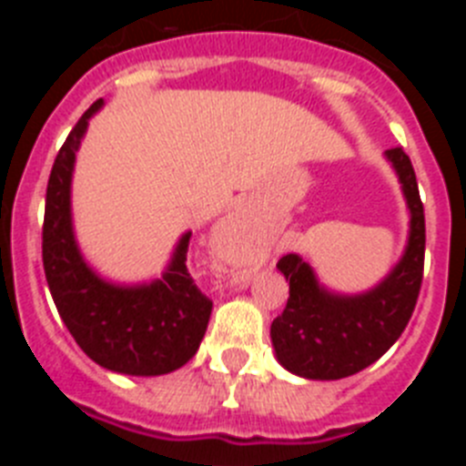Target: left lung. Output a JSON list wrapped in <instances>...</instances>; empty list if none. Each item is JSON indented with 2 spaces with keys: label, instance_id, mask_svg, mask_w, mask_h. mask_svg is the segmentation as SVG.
I'll use <instances>...</instances> for the list:
<instances>
[{
  "label": "left lung",
  "instance_id": "obj_1",
  "mask_svg": "<svg viewBox=\"0 0 466 466\" xmlns=\"http://www.w3.org/2000/svg\"><path fill=\"white\" fill-rule=\"evenodd\" d=\"M410 209L406 254L390 278L369 294L333 296L317 284L296 254L278 261L289 279V299L273 319L270 339L284 369L312 380H339L360 373L392 348L418 303L425 270V208L413 163L403 147L387 149Z\"/></svg>",
  "mask_w": 466,
  "mask_h": 466
}]
</instances>
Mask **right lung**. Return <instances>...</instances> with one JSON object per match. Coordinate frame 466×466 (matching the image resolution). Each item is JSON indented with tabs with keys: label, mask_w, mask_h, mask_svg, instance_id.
<instances>
[{
	"label": "right lung",
	"mask_w": 466,
	"mask_h": 466,
	"mask_svg": "<svg viewBox=\"0 0 466 466\" xmlns=\"http://www.w3.org/2000/svg\"><path fill=\"white\" fill-rule=\"evenodd\" d=\"M100 105L97 100L86 109L53 163L41 230L44 273L65 327L95 364L127 376H163L196 355L212 299L198 289L187 268L191 233L179 240L163 279L147 287L102 282L81 258L69 219V182L88 118Z\"/></svg>",
	"instance_id": "obj_1"
}]
</instances>
